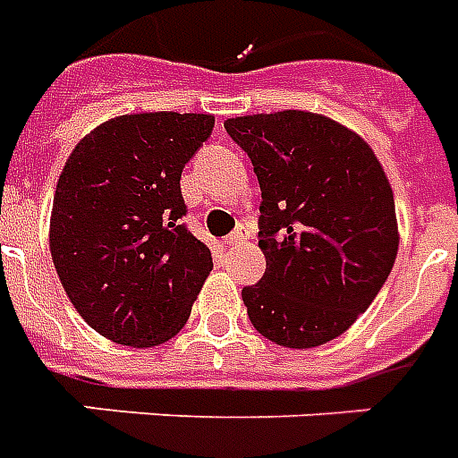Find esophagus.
I'll use <instances>...</instances> for the list:
<instances>
[{
  "label": "esophagus",
  "instance_id": "obj_1",
  "mask_svg": "<svg viewBox=\"0 0 458 458\" xmlns=\"http://www.w3.org/2000/svg\"><path fill=\"white\" fill-rule=\"evenodd\" d=\"M247 237H250V228H247L244 223H240V225H237V228L233 230V233H230L228 237H225V244H228V247H233V244L244 242Z\"/></svg>",
  "mask_w": 458,
  "mask_h": 458
}]
</instances>
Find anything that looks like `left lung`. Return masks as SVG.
<instances>
[{"label": "left lung", "instance_id": "left-lung-1", "mask_svg": "<svg viewBox=\"0 0 458 458\" xmlns=\"http://www.w3.org/2000/svg\"><path fill=\"white\" fill-rule=\"evenodd\" d=\"M261 187L266 273L242 290L251 326L280 347L340 337L376 300L399 250L394 197L369 142L311 111L225 121Z\"/></svg>", "mask_w": 458, "mask_h": 458}]
</instances>
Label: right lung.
Segmentation results:
<instances>
[{
  "mask_svg": "<svg viewBox=\"0 0 458 458\" xmlns=\"http://www.w3.org/2000/svg\"><path fill=\"white\" fill-rule=\"evenodd\" d=\"M211 131L208 114H128L68 157L49 250L68 300L106 340L157 347L190 318L214 261L182 223L180 175Z\"/></svg>",
  "mask_w": 458,
  "mask_h": 458,
  "instance_id": "1",
  "label": "right lung"
}]
</instances>
